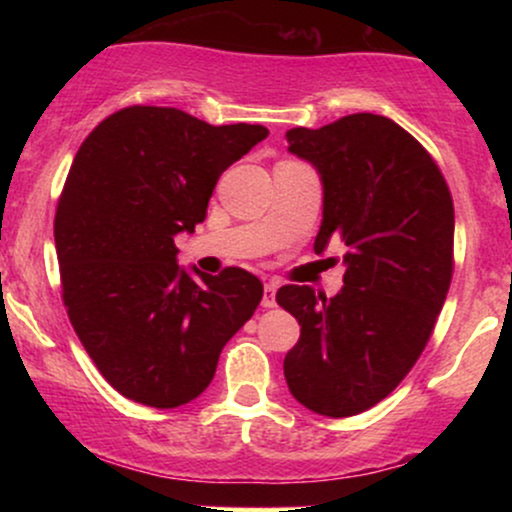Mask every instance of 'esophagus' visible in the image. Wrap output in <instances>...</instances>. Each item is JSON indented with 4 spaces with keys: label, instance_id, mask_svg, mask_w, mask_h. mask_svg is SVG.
Listing matches in <instances>:
<instances>
[{
    "label": "esophagus",
    "instance_id": "1",
    "mask_svg": "<svg viewBox=\"0 0 512 512\" xmlns=\"http://www.w3.org/2000/svg\"><path fill=\"white\" fill-rule=\"evenodd\" d=\"M262 305H264V308H274V305H276V284H274V281H269V284H264Z\"/></svg>",
    "mask_w": 512,
    "mask_h": 512
}]
</instances>
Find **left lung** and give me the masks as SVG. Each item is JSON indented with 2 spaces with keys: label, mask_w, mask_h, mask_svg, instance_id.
Segmentation results:
<instances>
[{
  "label": "left lung",
  "mask_w": 512,
  "mask_h": 512,
  "mask_svg": "<svg viewBox=\"0 0 512 512\" xmlns=\"http://www.w3.org/2000/svg\"><path fill=\"white\" fill-rule=\"evenodd\" d=\"M286 139L325 187L315 252L344 243L346 272L332 298L296 284L276 291L301 325L284 375L303 407L342 419L390 395L426 349L455 269V209L433 156L383 115L296 127Z\"/></svg>",
  "instance_id": "1"
}]
</instances>
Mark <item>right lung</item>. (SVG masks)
Segmentation results:
<instances>
[{
  "label": "right lung",
  "mask_w": 512,
  "mask_h": 512,
  "mask_svg": "<svg viewBox=\"0 0 512 512\" xmlns=\"http://www.w3.org/2000/svg\"><path fill=\"white\" fill-rule=\"evenodd\" d=\"M267 134L129 105L76 151L55 211L62 301L122 397L154 409L192 402L260 305L262 281L245 269H195L199 279L180 269L175 236L195 231L219 175Z\"/></svg>",
  "instance_id": "add662e5"
}]
</instances>
